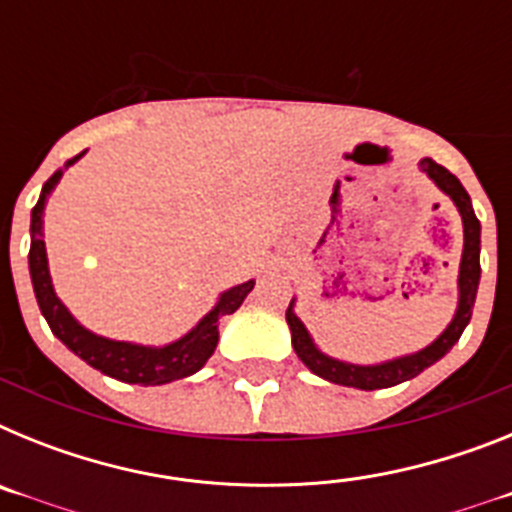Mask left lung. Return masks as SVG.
Wrapping results in <instances>:
<instances>
[{"label": "left lung", "instance_id": "8db88e82", "mask_svg": "<svg viewBox=\"0 0 512 512\" xmlns=\"http://www.w3.org/2000/svg\"><path fill=\"white\" fill-rule=\"evenodd\" d=\"M420 169L431 176L433 182L449 194L454 205L459 207L461 220H464V253H461V266H459V310H456L454 320L441 336L431 343L428 348L418 351L413 356H402V359L387 361V364L377 366H356V364H343V361L330 359V356L320 354L318 348L312 346L310 336H307L305 325L300 323L292 305L287 310V323L292 330V346L295 354L300 356L302 364L315 372L318 377L328 379V382L346 384V387H359V390H382V387H395V384L405 382V379L418 377L423 369L436 364L441 356H446L459 341L464 328H467L469 318H472L474 297H477L479 287V220L472 210V200H469L467 189L461 187V182L451 174L449 169H443L436 164L433 158H423Z\"/></svg>", "mask_w": 512, "mask_h": 512}]
</instances>
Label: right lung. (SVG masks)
Masks as SVG:
<instances>
[{
  "instance_id": "obj_1",
  "label": "right lung",
  "mask_w": 512,
  "mask_h": 512,
  "mask_svg": "<svg viewBox=\"0 0 512 512\" xmlns=\"http://www.w3.org/2000/svg\"><path fill=\"white\" fill-rule=\"evenodd\" d=\"M79 156L69 158L66 166H71ZM61 179V171L45 182L43 192H40L38 205L33 207V220H30V277H33L35 297H38L40 312L43 318L51 325L53 336L61 338L66 346L74 351L79 359L87 361L89 366L99 369L102 374L112 379L128 384H166L174 379L189 377V374L200 372L205 361L210 359L212 351L217 346V318L220 315H230L243 305L246 295L253 289V282L238 284V287L228 289L215 310L202 320L192 333L182 338V341L169 343L164 348H146V346H133V343H120L110 341V338L94 336L87 328H81L69 310L58 302L56 292H53L51 274H48V259H45V241H43V210L48 194Z\"/></svg>"
}]
</instances>
